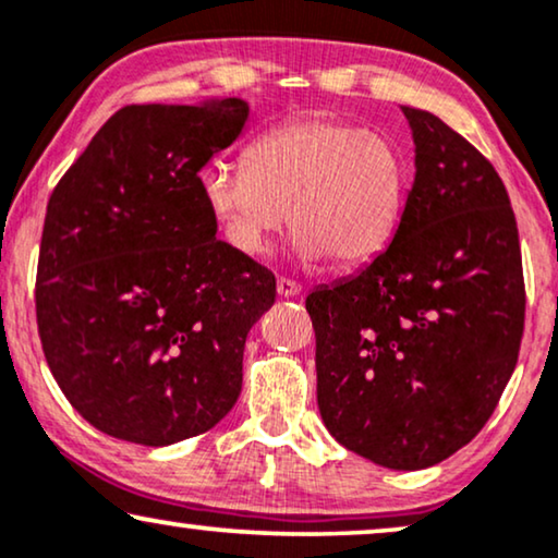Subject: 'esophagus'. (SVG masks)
<instances>
[{"label":"esophagus","instance_id":"obj_1","mask_svg":"<svg viewBox=\"0 0 558 558\" xmlns=\"http://www.w3.org/2000/svg\"><path fill=\"white\" fill-rule=\"evenodd\" d=\"M277 292H279L281 296H296V294H302V284H296L294 279L279 277V279H277Z\"/></svg>","mask_w":558,"mask_h":558}]
</instances>
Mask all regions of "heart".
<instances>
[{
  "mask_svg": "<svg viewBox=\"0 0 558 558\" xmlns=\"http://www.w3.org/2000/svg\"><path fill=\"white\" fill-rule=\"evenodd\" d=\"M407 193L401 144L330 117L281 121L248 144L246 162L216 165L201 178L205 208L239 254H266L289 220L294 254L310 264L378 256L401 223Z\"/></svg>",
  "mask_w": 558,
  "mask_h": 558,
  "instance_id": "heart-1",
  "label": "heart"
}]
</instances>
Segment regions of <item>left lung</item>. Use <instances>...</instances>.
Instances as JSON below:
<instances>
[{"label":"left lung","instance_id":"left-lung-1","mask_svg":"<svg viewBox=\"0 0 558 558\" xmlns=\"http://www.w3.org/2000/svg\"><path fill=\"white\" fill-rule=\"evenodd\" d=\"M414 185L393 241L307 296L317 407L350 452L388 470L432 468L477 437L518 363L525 315L508 190L472 144L401 106Z\"/></svg>","mask_w":558,"mask_h":558}]
</instances>
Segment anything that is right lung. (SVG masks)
Here are the masks:
<instances>
[{"label": "right lung", "mask_w": 558, "mask_h": 558, "mask_svg": "<svg viewBox=\"0 0 558 558\" xmlns=\"http://www.w3.org/2000/svg\"><path fill=\"white\" fill-rule=\"evenodd\" d=\"M246 121L241 98L124 106L52 190L37 330L60 391L109 437L167 447L239 401L277 279L216 239L201 170Z\"/></svg>", "instance_id": "add662e5"}]
</instances>
